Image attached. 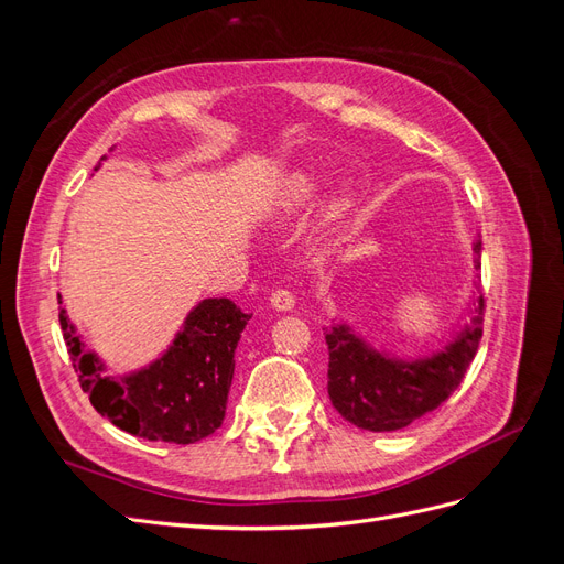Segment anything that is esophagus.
<instances>
[{"label": "esophagus", "instance_id": "esophagus-1", "mask_svg": "<svg viewBox=\"0 0 564 564\" xmlns=\"http://www.w3.org/2000/svg\"><path fill=\"white\" fill-rule=\"evenodd\" d=\"M270 305L280 313H289V311H294L296 299L292 292H286V289H278V292H272V296H270Z\"/></svg>", "mask_w": 564, "mask_h": 564}]
</instances>
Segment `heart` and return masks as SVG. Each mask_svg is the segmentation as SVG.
Listing matches in <instances>:
<instances>
[{
    "label": "heart",
    "mask_w": 564,
    "mask_h": 564,
    "mask_svg": "<svg viewBox=\"0 0 564 564\" xmlns=\"http://www.w3.org/2000/svg\"><path fill=\"white\" fill-rule=\"evenodd\" d=\"M324 191H327V178L317 172H294L280 181L275 193L270 197V216L278 224L284 220H294L301 214L311 212L315 204L322 199ZM357 202V187L352 181L338 183L319 218L317 237L319 240H332V237L346 226L350 212L355 209Z\"/></svg>",
    "instance_id": "b5f03b06"
}]
</instances>
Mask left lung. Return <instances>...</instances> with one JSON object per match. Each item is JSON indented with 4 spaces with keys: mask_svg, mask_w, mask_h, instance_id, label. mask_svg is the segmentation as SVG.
I'll use <instances>...</instances> for the list:
<instances>
[{
    "mask_svg": "<svg viewBox=\"0 0 564 564\" xmlns=\"http://www.w3.org/2000/svg\"><path fill=\"white\" fill-rule=\"evenodd\" d=\"M482 242L473 240V272L480 270ZM466 317L435 350L404 357L373 346L346 317H334L324 340L329 348L327 390L336 412L371 433L406 429L460 386L482 338L485 299L473 280Z\"/></svg>",
    "mask_w": 564,
    "mask_h": 564,
    "instance_id": "left-lung-1",
    "label": "left lung"
}]
</instances>
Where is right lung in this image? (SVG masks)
<instances>
[{
  "mask_svg": "<svg viewBox=\"0 0 564 564\" xmlns=\"http://www.w3.org/2000/svg\"><path fill=\"white\" fill-rule=\"evenodd\" d=\"M106 160V155L100 158V162ZM58 303L67 352L98 414L135 437L172 445H193L220 429L235 350L251 319L240 305L230 299L197 301L158 357L112 377L104 357L87 348L61 296Z\"/></svg>",
  "mask_w": 564,
  "mask_h": 564,
  "instance_id": "1",
  "label": "right lung"
}]
</instances>
